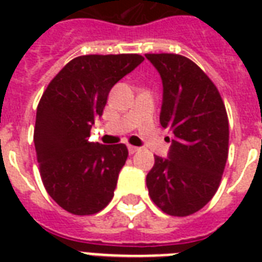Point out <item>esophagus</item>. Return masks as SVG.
Wrapping results in <instances>:
<instances>
[{"mask_svg": "<svg viewBox=\"0 0 262 262\" xmlns=\"http://www.w3.org/2000/svg\"><path fill=\"white\" fill-rule=\"evenodd\" d=\"M139 149H140L139 147H135V145H130V144H127V151H129V154H130V155L136 154V152L139 151Z\"/></svg>", "mask_w": 262, "mask_h": 262, "instance_id": "34e87169", "label": "esophagus"}]
</instances>
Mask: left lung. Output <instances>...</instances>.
I'll return each mask as SVG.
<instances>
[{
	"instance_id": "left-lung-1",
	"label": "left lung",
	"mask_w": 262,
	"mask_h": 262,
	"mask_svg": "<svg viewBox=\"0 0 262 262\" xmlns=\"http://www.w3.org/2000/svg\"><path fill=\"white\" fill-rule=\"evenodd\" d=\"M163 84L160 125L174 140L147 175L152 201L171 216H189L215 195L228 156V118L219 91L186 57L145 54Z\"/></svg>"
}]
</instances>
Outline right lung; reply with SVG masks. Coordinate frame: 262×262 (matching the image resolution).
Here are the masks:
<instances>
[{
  "label": "right lung",
  "mask_w": 262,
  "mask_h": 262,
  "mask_svg": "<svg viewBox=\"0 0 262 262\" xmlns=\"http://www.w3.org/2000/svg\"><path fill=\"white\" fill-rule=\"evenodd\" d=\"M143 61L139 54L81 55L43 92L34 130L40 177L51 199L73 215H94L114 195L126 145L88 139L111 88Z\"/></svg>",
  "instance_id": "add662e5"
}]
</instances>
